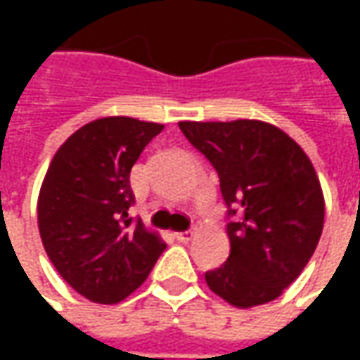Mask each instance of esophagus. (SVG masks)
Listing matches in <instances>:
<instances>
[{
	"label": "esophagus",
	"mask_w": 360,
	"mask_h": 360,
	"mask_svg": "<svg viewBox=\"0 0 360 360\" xmlns=\"http://www.w3.org/2000/svg\"><path fill=\"white\" fill-rule=\"evenodd\" d=\"M174 238L178 242H190L194 238V230H184V232H174Z\"/></svg>",
	"instance_id": "1"
}]
</instances>
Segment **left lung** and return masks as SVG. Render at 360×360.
<instances>
[{
	"label": "left lung",
	"mask_w": 360,
	"mask_h": 360,
	"mask_svg": "<svg viewBox=\"0 0 360 360\" xmlns=\"http://www.w3.org/2000/svg\"><path fill=\"white\" fill-rule=\"evenodd\" d=\"M214 166L229 208L230 255L210 290L238 309L283 295L311 260L325 224L321 182L302 148L258 120L178 122Z\"/></svg>",
	"instance_id": "1"
}]
</instances>
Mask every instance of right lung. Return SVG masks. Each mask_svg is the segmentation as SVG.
<instances>
[{
	"instance_id": "obj_1",
	"label": "right lung",
	"mask_w": 360,
	"mask_h": 360,
	"mask_svg": "<svg viewBox=\"0 0 360 360\" xmlns=\"http://www.w3.org/2000/svg\"><path fill=\"white\" fill-rule=\"evenodd\" d=\"M162 124L126 116L74 131L49 164L37 224L51 264L76 292L114 304L144 283L166 244L128 216L130 170Z\"/></svg>"
}]
</instances>
